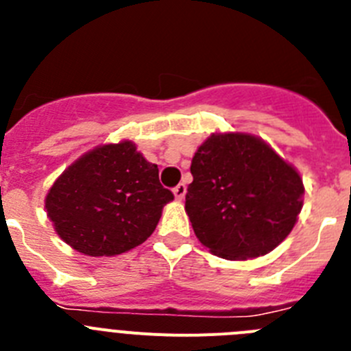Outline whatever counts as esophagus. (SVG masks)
Listing matches in <instances>:
<instances>
[{"label": "esophagus", "instance_id": "esophagus-1", "mask_svg": "<svg viewBox=\"0 0 351 351\" xmlns=\"http://www.w3.org/2000/svg\"><path fill=\"white\" fill-rule=\"evenodd\" d=\"M172 193H173V197H176V200H182V198H184V195H186V186L184 184H178L172 190Z\"/></svg>", "mask_w": 351, "mask_h": 351}]
</instances>
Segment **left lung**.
I'll use <instances>...</instances> for the list:
<instances>
[{
  "label": "left lung",
  "mask_w": 351,
  "mask_h": 351,
  "mask_svg": "<svg viewBox=\"0 0 351 351\" xmlns=\"http://www.w3.org/2000/svg\"><path fill=\"white\" fill-rule=\"evenodd\" d=\"M186 214L213 255L251 260L280 246L299 219L300 173L263 138L213 133L191 160Z\"/></svg>",
  "instance_id": "left-lung-1"
}]
</instances>
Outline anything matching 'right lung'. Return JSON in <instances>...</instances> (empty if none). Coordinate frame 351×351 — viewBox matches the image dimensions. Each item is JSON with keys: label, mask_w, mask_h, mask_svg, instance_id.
Instances as JSON below:
<instances>
[{"label": "right lung", "mask_w": 351, "mask_h": 351, "mask_svg": "<svg viewBox=\"0 0 351 351\" xmlns=\"http://www.w3.org/2000/svg\"><path fill=\"white\" fill-rule=\"evenodd\" d=\"M172 200L158 165L132 141H123L98 145L73 161L51 186L45 210L68 246L82 255L114 256L141 246Z\"/></svg>", "instance_id": "add662e5"}]
</instances>
